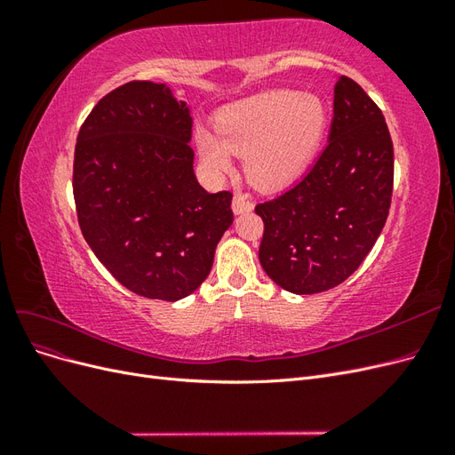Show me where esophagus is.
I'll use <instances>...</instances> for the list:
<instances>
[{"mask_svg": "<svg viewBox=\"0 0 455 455\" xmlns=\"http://www.w3.org/2000/svg\"><path fill=\"white\" fill-rule=\"evenodd\" d=\"M231 209H233V212H235V214L249 212V211H252V203H251V199L246 197V196H241V194H237L235 197H233Z\"/></svg>", "mask_w": 455, "mask_h": 455, "instance_id": "esophagus-1", "label": "esophagus"}]
</instances>
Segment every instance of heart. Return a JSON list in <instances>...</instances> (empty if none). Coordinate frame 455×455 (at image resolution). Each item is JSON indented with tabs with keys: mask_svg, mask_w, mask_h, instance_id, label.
Listing matches in <instances>:
<instances>
[{
	"mask_svg": "<svg viewBox=\"0 0 455 455\" xmlns=\"http://www.w3.org/2000/svg\"><path fill=\"white\" fill-rule=\"evenodd\" d=\"M328 127V109L315 94L277 89L226 106L216 134L199 127L196 148L204 171L224 178L233 156H244V174L261 191H283L306 174Z\"/></svg>",
	"mask_w": 455,
	"mask_h": 455,
	"instance_id": "obj_1",
	"label": "heart"
}]
</instances>
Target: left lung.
<instances>
[{
    "label": "left lung",
    "instance_id": "left-lung-1",
    "mask_svg": "<svg viewBox=\"0 0 455 455\" xmlns=\"http://www.w3.org/2000/svg\"><path fill=\"white\" fill-rule=\"evenodd\" d=\"M393 194V142L374 100L339 76L328 144L283 196L256 206L264 220L259 264L292 294L346 281L378 241Z\"/></svg>",
    "mask_w": 455,
    "mask_h": 455
}]
</instances>
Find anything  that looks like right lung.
<instances>
[{
    "label": "right lung",
    "mask_w": 455,
    "mask_h": 455,
    "mask_svg": "<svg viewBox=\"0 0 455 455\" xmlns=\"http://www.w3.org/2000/svg\"><path fill=\"white\" fill-rule=\"evenodd\" d=\"M191 127V108L167 84L131 81L92 108L77 136L81 233L123 286L149 299L196 292L233 224L229 191L197 182Z\"/></svg>",
    "instance_id": "add662e5"
}]
</instances>
